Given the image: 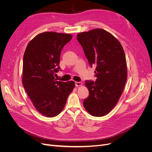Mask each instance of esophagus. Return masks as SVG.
<instances>
[{
  "instance_id": "obj_1",
  "label": "esophagus",
  "mask_w": 152,
  "mask_h": 152,
  "mask_svg": "<svg viewBox=\"0 0 152 152\" xmlns=\"http://www.w3.org/2000/svg\"><path fill=\"white\" fill-rule=\"evenodd\" d=\"M75 85H76V87L82 86H83V83L81 82H75Z\"/></svg>"
}]
</instances>
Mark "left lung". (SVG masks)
I'll list each match as a JSON object with an SVG mask.
<instances>
[{"label": "left lung", "instance_id": "8db88e82", "mask_svg": "<svg viewBox=\"0 0 152 152\" xmlns=\"http://www.w3.org/2000/svg\"><path fill=\"white\" fill-rule=\"evenodd\" d=\"M91 66H96L97 80L86 81L89 95L83 102L94 116H103L116 106L127 80V69L123 48L118 40L103 29H94L77 34Z\"/></svg>", "mask_w": 152, "mask_h": 152}]
</instances>
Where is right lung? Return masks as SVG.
Wrapping results in <instances>:
<instances>
[{"instance_id":"add662e5","label":"right lung","mask_w":152,"mask_h":152,"mask_svg":"<svg viewBox=\"0 0 152 152\" xmlns=\"http://www.w3.org/2000/svg\"><path fill=\"white\" fill-rule=\"evenodd\" d=\"M69 34L44 32L28 43L23 55L22 83L37 111L48 118L59 115L75 83L57 81L61 51L72 38Z\"/></svg>"}]
</instances>
